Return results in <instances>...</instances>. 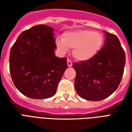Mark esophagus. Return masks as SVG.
<instances>
[{"mask_svg":"<svg viewBox=\"0 0 132 132\" xmlns=\"http://www.w3.org/2000/svg\"><path fill=\"white\" fill-rule=\"evenodd\" d=\"M67 64H68V66H69V67H71L72 65H73L71 61L69 60V59H68V60H67Z\"/></svg>","mask_w":132,"mask_h":132,"instance_id":"1","label":"esophagus"}]
</instances>
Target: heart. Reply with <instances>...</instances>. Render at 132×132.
Listing matches in <instances>:
<instances>
[{
    "mask_svg": "<svg viewBox=\"0 0 132 132\" xmlns=\"http://www.w3.org/2000/svg\"><path fill=\"white\" fill-rule=\"evenodd\" d=\"M103 43L102 35L88 30H78L63 33L62 39L56 42L58 49L63 53L68 48L73 49V57L80 61H86L93 58L99 52Z\"/></svg>",
    "mask_w": 132,
    "mask_h": 132,
    "instance_id": "1",
    "label": "heart"
}]
</instances>
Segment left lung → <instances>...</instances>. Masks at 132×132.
<instances>
[{
  "mask_svg": "<svg viewBox=\"0 0 132 132\" xmlns=\"http://www.w3.org/2000/svg\"><path fill=\"white\" fill-rule=\"evenodd\" d=\"M105 34L104 46L94 57L75 62V88L82 98L91 101L105 99L115 91L122 80L125 53L116 35Z\"/></svg>",
  "mask_w": 132,
  "mask_h": 132,
  "instance_id": "obj_1",
  "label": "left lung"
}]
</instances>
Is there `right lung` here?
<instances>
[{"label":"right lung","instance_id":"add662e5","mask_svg":"<svg viewBox=\"0 0 132 132\" xmlns=\"http://www.w3.org/2000/svg\"><path fill=\"white\" fill-rule=\"evenodd\" d=\"M52 27L39 24L22 32L10 49V72L14 85L32 99H46L56 92L68 65L55 56Z\"/></svg>","mask_w":132,"mask_h":132}]
</instances>
